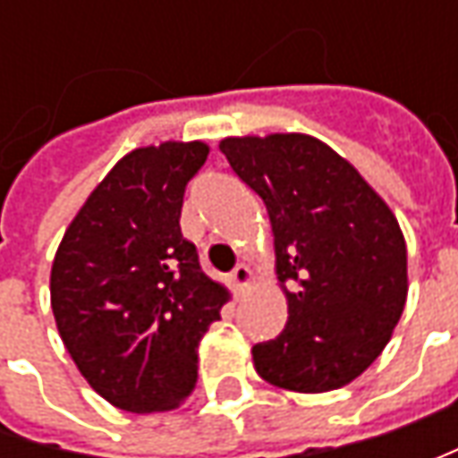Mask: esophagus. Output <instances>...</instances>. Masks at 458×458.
Masks as SVG:
<instances>
[{"label": "esophagus", "mask_w": 458, "mask_h": 458, "mask_svg": "<svg viewBox=\"0 0 458 458\" xmlns=\"http://www.w3.org/2000/svg\"><path fill=\"white\" fill-rule=\"evenodd\" d=\"M232 283H234L237 291H244V288L252 283V267H250V265H237V267L232 270Z\"/></svg>", "instance_id": "1"}]
</instances>
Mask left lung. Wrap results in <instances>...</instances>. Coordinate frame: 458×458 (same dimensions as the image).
Listing matches in <instances>:
<instances>
[{
  "instance_id": "obj_1",
  "label": "left lung",
  "mask_w": 458,
  "mask_h": 458,
  "mask_svg": "<svg viewBox=\"0 0 458 458\" xmlns=\"http://www.w3.org/2000/svg\"><path fill=\"white\" fill-rule=\"evenodd\" d=\"M221 155L273 224L288 324L255 344L259 377L326 393L377 360L408 295V250L387 203L342 155L308 134L229 137Z\"/></svg>"
}]
</instances>
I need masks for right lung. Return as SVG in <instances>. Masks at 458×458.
<instances>
[{"instance_id": "right-lung-1", "label": "right lung", "mask_w": 458, "mask_h": 458, "mask_svg": "<svg viewBox=\"0 0 458 458\" xmlns=\"http://www.w3.org/2000/svg\"><path fill=\"white\" fill-rule=\"evenodd\" d=\"M203 142L124 155L63 234L50 303L81 375L130 413L173 411L199 379V342L221 318L226 291L206 277L181 234L188 181Z\"/></svg>"}]
</instances>
